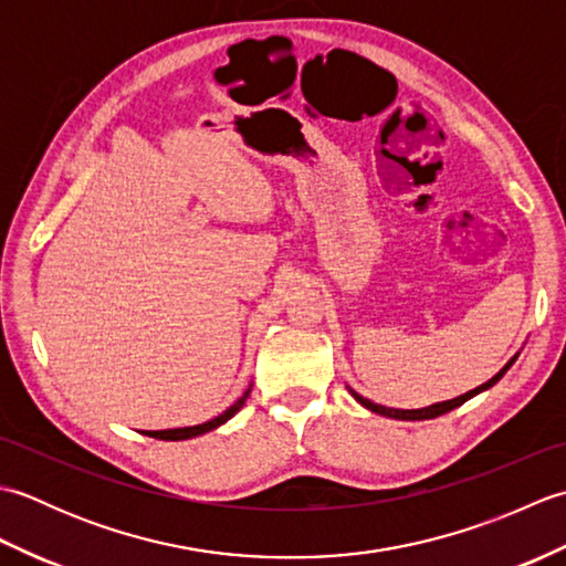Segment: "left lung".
I'll return each mask as SVG.
<instances>
[{"mask_svg": "<svg viewBox=\"0 0 566 566\" xmlns=\"http://www.w3.org/2000/svg\"><path fill=\"white\" fill-rule=\"evenodd\" d=\"M518 357V355H515ZM515 357L511 359V363L503 367L499 375H494L491 377L489 381H484L482 387H476V389H472V391H467V394H462V396H457V399H450V401H440V403H432V406H426V408H413V411H401V408H387V406H379V403H375V401H369V399H365V396H359L357 391H353L350 389V394L355 396V401L357 403H363L365 408H369V411H375V413H379V416H387V418H396V420H428V418H438V416H442V413H448V411H452V408H457V406H462L464 401H469L472 399V396H476V394H482V391H486V389H491L494 387V384L506 375L509 371V367L515 363Z\"/></svg>", "mask_w": 566, "mask_h": 566, "instance_id": "8db88e82", "label": "left lung"}]
</instances>
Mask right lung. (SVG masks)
Wrapping results in <instances>:
<instances>
[{"label":"right lung","instance_id":"right-lung-1","mask_svg":"<svg viewBox=\"0 0 566 566\" xmlns=\"http://www.w3.org/2000/svg\"><path fill=\"white\" fill-rule=\"evenodd\" d=\"M248 396H250V389H245V394L240 396V399H238L233 406H228L221 416H216V418L207 420V423H201V426L172 428V430H143V436H148V438H158V440H189V438L203 436V432H209V430H213V428H219V426H223V423H226L228 418H233V416L240 411V408L245 406V399H248Z\"/></svg>","mask_w":566,"mask_h":566}]
</instances>
